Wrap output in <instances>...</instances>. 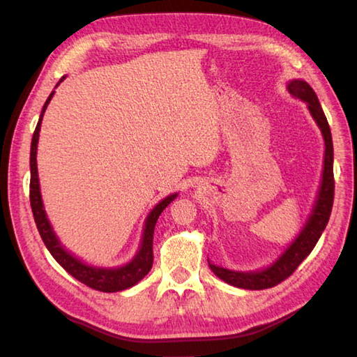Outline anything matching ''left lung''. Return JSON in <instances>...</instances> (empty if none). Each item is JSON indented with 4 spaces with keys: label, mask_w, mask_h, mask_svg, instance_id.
<instances>
[{
    "label": "left lung",
    "mask_w": 357,
    "mask_h": 357,
    "mask_svg": "<svg viewBox=\"0 0 357 357\" xmlns=\"http://www.w3.org/2000/svg\"><path fill=\"white\" fill-rule=\"evenodd\" d=\"M288 93L294 99H299L307 104L310 116L315 121L319 132H321L324 140V157H323V172L321 181L313 202V206L309 217L296 238L289 243L285 250L277 257L273 263L266 268L257 271H234L209 263V268L213 273L228 285H233L243 289H266L275 287L277 283L283 282L291 275L296 268L310 255L313 247L317 245L318 239L321 238L326 225H328L332 203H334V146H332V135L328 124V119L324 116V112L315 91L312 86L302 78H294L287 83Z\"/></svg>",
    "instance_id": "left-lung-1"
}]
</instances>
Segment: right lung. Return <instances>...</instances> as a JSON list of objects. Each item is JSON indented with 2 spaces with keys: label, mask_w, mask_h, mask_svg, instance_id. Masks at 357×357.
Wrapping results in <instances>:
<instances>
[{
  "label": "right lung",
  "mask_w": 357,
  "mask_h": 357,
  "mask_svg": "<svg viewBox=\"0 0 357 357\" xmlns=\"http://www.w3.org/2000/svg\"><path fill=\"white\" fill-rule=\"evenodd\" d=\"M64 78L66 75L61 77V80L56 83L55 88L59 86V83H61ZM53 94H55V89L50 93L44 107H42L38 126H36V130L33 134L31 153H29V170H31V181H29V202H31L36 227H38L40 238L44 241L48 252L52 253V257L55 258L72 277H75L78 282H82L86 287L98 289V291H104V293L123 291V289H128L130 287L137 285V283L149 273L151 268H153V236H154L155 223L162 211H164L168 204L178 197V192L170 193V195L165 197L164 200H160L153 209L149 211L146 219H144L143 233H142L138 250L135 255L132 257L130 261H128L126 264L114 266V268L96 266V264H89L86 261H83L82 258H78L74 255V253L69 252L56 236L55 229H53L50 220H48V215L45 213L44 202H42V195H40L38 159H36V157H38V143H39L42 118H44V113L47 110L48 104H50Z\"/></svg>",
  "instance_id": "obj_1"
}]
</instances>
